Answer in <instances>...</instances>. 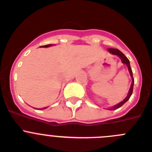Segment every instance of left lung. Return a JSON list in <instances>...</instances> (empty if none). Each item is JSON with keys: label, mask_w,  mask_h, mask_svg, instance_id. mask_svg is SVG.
<instances>
[{"label": "left lung", "mask_w": 152, "mask_h": 152, "mask_svg": "<svg viewBox=\"0 0 152 152\" xmlns=\"http://www.w3.org/2000/svg\"><path fill=\"white\" fill-rule=\"evenodd\" d=\"M108 51L110 52V53H112V54L116 55V56H119V57L120 58H121L122 62H123V64H126V65H127V67H128V69H129V72L130 75H131L132 79V84H131V87H130L129 91V93H128V95L126 96V97L125 98V99L123 100V101L120 102V103H119L116 104V106H114V107H113L112 108L110 109V110H116V109L119 108V107H121L122 106H123L125 103H126V102H127L129 100V99L130 96H131L132 94V91H133L134 79H133V76H132V68H131V67H130L129 60L128 58H127V57H126V56H125V55L123 54V52H120V51H119V49H108Z\"/></svg>", "instance_id": "1"}]
</instances>
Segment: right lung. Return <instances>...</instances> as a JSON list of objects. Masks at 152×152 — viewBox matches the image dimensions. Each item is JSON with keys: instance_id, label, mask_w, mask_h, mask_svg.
Returning a JSON list of instances; mask_svg holds the SVG:
<instances>
[{"instance_id": "add662e5", "label": "right lung", "mask_w": 152, "mask_h": 152, "mask_svg": "<svg viewBox=\"0 0 152 152\" xmlns=\"http://www.w3.org/2000/svg\"><path fill=\"white\" fill-rule=\"evenodd\" d=\"M51 45H52V44H49V45H43V46H41V47H43V48H47V47H49V46H51ZM47 107H44V108H42V109H46Z\"/></svg>"}]
</instances>
